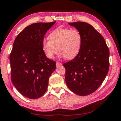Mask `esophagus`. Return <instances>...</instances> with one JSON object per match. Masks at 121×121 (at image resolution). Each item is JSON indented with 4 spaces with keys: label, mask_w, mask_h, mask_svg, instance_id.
Here are the masks:
<instances>
[{
    "label": "esophagus",
    "mask_w": 121,
    "mask_h": 121,
    "mask_svg": "<svg viewBox=\"0 0 121 121\" xmlns=\"http://www.w3.org/2000/svg\"><path fill=\"white\" fill-rule=\"evenodd\" d=\"M62 65V63L59 62H56V67H59V66H60Z\"/></svg>",
    "instance_id": "34e87169"
}]
</instances>
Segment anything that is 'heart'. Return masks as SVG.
<instances>
[{"mask_svg": "<svg viewBox=\"0 0 121 121\" xmlns=\"http://www.w3.org/2000/svg\"><path fill=\"white\" fill-rule=\"evenodd\" d=\"M48 39L42 42L43 50L48 58H53L58 52L59 55L66 59L75 57L80 52L82 36L75 29L57 28L49 35Z\"/></svg>", "mask_w": 121, "mask_h": 121, "instance_id": "1", "label": "heart"}]
</instances>
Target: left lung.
<instances>
[{"instance_id":"obj_1","label":"left lung","mask_w":121,"mask_h":121,"mask_svg":"<svg viewBox=\"0 0 121 121\" xmlns=\"http://www.w3.org/2000/svg\"><path fill=\"white\" fill-rule=\"evenodd\" d=\"M82 36L79 54L63 66L66 84L73 93L86 96L94 93L109 70L110 52L104 38L91 25L84 22L69 23Z\"/></svg>"}]
</instances>
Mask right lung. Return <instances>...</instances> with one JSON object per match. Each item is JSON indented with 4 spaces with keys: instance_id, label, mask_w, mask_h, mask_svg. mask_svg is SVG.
Returning a JSON list of instances; mask_svg holds the SVG:
<instances>
[{
    "instance_id": "add662e5",
    "label": "right lung",
    "mask_w": 121,
    "mask_h": 121,
    "mask_svg": "<svg viewBox=\"0 0 121 121\" xmlns=\"http://www.w3.org/2000/svg\"><path fill=\"white\" fill-rule=\"evenodd\" d=\"M55 21L35 23L17 35L10 55L11 81L26 98L35 99L47 91L49 78L56 69V62L46 56L42 42Z\"/></svg>"
}]
</instances>
